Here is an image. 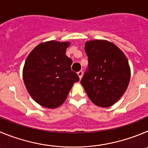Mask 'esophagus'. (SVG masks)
I'll return each mask as SVG.
<instances>
[{"label":"esophagus","instance_id":"obj_1","mask_svg":"<svg viewBox=\"0 0 148 148\" xmlns=\"http://www.w3.org/2000/svg\"><path fill=\"white\" fill-rule=\"evenodd\" d=\"M77 74H78L79 79H82V74H83V73H82V71H79L78 73H77Z\"/></svg>","mask_w":148,"mask_h":148}]
</instances>
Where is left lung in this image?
Masks as SVG:
<instances>
[{
  "instance_id": "8db88e82",
  "label": "left lung",
  "mask_w": 148,
  "mask_h": 148,
  "mask_svg": "<svg viewBox=\"0 0 148 148\" xmlns=\"http://www.w3.org/2000/svg\"><path fill=\"white\" fill-rule=\"evenodd\" d=\"M85 51L89 69L81 84L96 106L111 107L122 97L130 82L128 59L119 47L107 40L86 41Z\"/></svg>"
}]
</instances>
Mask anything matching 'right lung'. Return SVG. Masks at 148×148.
I'll return each instance as SVG.
<instances>
[{
	"label": "right lung",
	"mask_w": 148,
	"mask_h": 148,
	"mask_svg": "<svg viewBox=\"0 0 148 148\" xmlns=\"http://www.w3.org/2000/svg\"><path fill=\"white\" fill-rule=\"evenodd\" d=\"M70 45L69 41H45L26 58L23 70L25 85L32 99L42 107H60L74 82L79 80L71 69L72 60L66 55Z\"/></svg>",
	"instance_id": "right-lung-1"
}]
</instances>
